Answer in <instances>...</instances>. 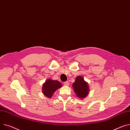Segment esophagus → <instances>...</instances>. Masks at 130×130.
<instances>
[{"mask_svg":"<svg viewBox=\"0 0 130 130\" xmlns=\"http://www.w3.org/2000/svg\"><path fill=\"white\" fill-rule=\"evenodd\" d=\"M64 85L66 86H68L69 85H70V84H69V83L68 82H65L64 83Z\"/></svg>","mask_w":130,"mask_h":130,"instance_id":"34e87169","label":"esophagus"}]
</instances>
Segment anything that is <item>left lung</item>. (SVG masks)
Wrapping results in <instances>:
<instances>
[{
    "label": "left lung",
    "mask_w": 130,
    "mask_h": 130,
    "mask_svg": "<svg viewBox=\"0 0 130 130\" xmlns=\"http://www.w3.org/2000/svg\"><path fill=\"white\" fill-rule=\"evenodd\" d=\"M73 87L76 96L81 99L85 98L88 94L89 90L88 84L81 76L76 77L75 83L73 84Z\"/></svg>",
    "instance_id": "1"
}]
</instances>
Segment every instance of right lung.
Here are the masks:
<instances>
[{"label": "right lung", "mask_w": 130, "mask_h": 130, "mask_svg": "<svg viewBox=\"0 0 130 130\" xmlns=\"http://www.w3.org/2000/svg\"><path fill=\"white\" fill-rule=\"evenodd\" d=\"M62 86L61 83L58 81L48 79L43 85L42 92L46 97L51 98L54 92Z\"/></svg>", "instance_id": "add662e5"}]
</instances>
